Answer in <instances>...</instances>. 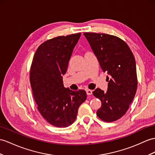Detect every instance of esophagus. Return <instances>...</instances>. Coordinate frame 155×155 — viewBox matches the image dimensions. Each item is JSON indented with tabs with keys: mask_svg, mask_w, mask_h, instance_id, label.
<instances>
[{
	"mask_svg": "<svg viewBox=\"0 0 155 155\" xmlns=\"http://www.w3.org/2000/svg\"><path fill=\"white\" fill-rule=\"evenodd\" d=\"M86 93H87V95H91L93 93V91L91 90V89H87Z\"/></svg>",
	"mask_w": 155,
	"mask_h": 155,
	"instance_id": "obj_1",
	"label": "esophagus"
}]
</instances>
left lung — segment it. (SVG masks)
I'll return each mask as SVG.
<instances>
[{
  "mask_svg": "<svg viewBox=\"0 0 155 155\" xmlns=\"http://www.w3.org/2000/svg\"><path fill=\"white\" fill-rule=\"evenodd\" d=\"M84 36L99 61L107 71L106 92L97 88L93 95L101 101L97 115L104 122L121 118L128 110L137 91L136 64L133 53L123 40L107 34L84 33Z\"/></svg>",
  "mask_w": 155,
  "mask_h": 155,
  "instance_id": "obj_1",
  "label": "left lung"
}]
</instances>
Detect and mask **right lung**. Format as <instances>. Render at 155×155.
<instances>
[{
    "mask_svg": "<svg viewBox=\"0 0 155 155\" xmlns=\"http://www.w3.org/2000/svg\"><path fill=\"white\" fill-rule=\"evenodd\" d=\"M80 36L81 33L45 41L37 48L31 64L30 83L37 108L49 124L58 127L71 125L87 99L85 90L71 91L62 81Z\"/></svg>",
    "mask_w": 155,
    "mask_h": 155,
    "instance_id": "1",
    "label": "right lung"
}]
</instances>
